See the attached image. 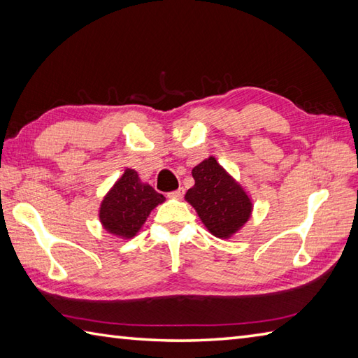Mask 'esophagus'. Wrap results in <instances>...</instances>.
<instances>
[{"instance_id":"34e87169","label":"esophagus","mask_w":358,"mask_h":358,"mask_svg":"<svg viewBox=\"0 0 358 358\" xmlns=\"http://www.w3.org/2000/svg\"><path fill=\"white\" fill-rule=\"evenodd\" d=\"M183 195H185V189L183 187H180V189H177V191H173V192L169 194L171 199H177V200H180Z\"/></svg>"}]
</instances>
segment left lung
I'll use <instances>...</instances> for the list:
<instances>
[{"instance_id":"1","label":"left lung","mask_w":358,"mask_h":358,"mask_svg":"<svg viewBox=\"0 0 358 358\" xmlns=\"http://www.w3.org/2000/svg\"><path fill=\"white\" fill-rule=\"evenodd\" d=\"M192 177L195 185L186 192L185 200L214 237L231 238L252 214L249 194L214 157L196 164Z\"/></svg>"}]
</instances>
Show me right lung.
I'll return each instance as SVG.
<instances>
[{"instance_id": "obj_1", "label": "right lung", "mask_w": 358, "mask_h": 358, "mask_svg": "<svg viewBox=\"0 0 358 358\" xmlns=\"http://www.w3.org/2000/svg\"><path fill=\"white\" fill-rule=\"evenodd\" d=\"M164 200L150 185L143 183L138 172L127 167L104 195L98 217L109 234L129 240L140 232L150 212Z\"/></svg>"}]
</instances>
